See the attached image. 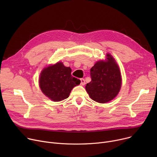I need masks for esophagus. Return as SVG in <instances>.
Returning <instances> with one entry per match:
<instances>
[{
	"label": "esophagus",
	"mask_w": 157,
	"mask_h": 157,
	"mask_svg": "<svg viewBox=\"0 0 157 157\" xmlns=\"http://www.w3.org/2000/svg\"><path fill=\"white\" fill-rule=\"evenodd\" d=\"M81 85L82 86H83V85H85V79H83V78H81Z\"/></svg>",
	"instance_id": "obj_1"
}]
</instances>
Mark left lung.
<instances>
[{
  "mask_svg": "<svg viewBox=\"0 0 157 157\" xmlns=\"http://www.w3.org/2000/svg\"><path fill=\"white\" fill-rule=\"evenodd\" d=\"M106 56L107 60L97 62L90 69L92 80L85 87L90 98L98 103L113 100L121 86V76L117 63L110 54Z\"/></svg>",
  "mask_w": 157,
  "mask_h": 157,
  "instance_id": "obj_1",
  "label": "left lung"
}]
</instances>
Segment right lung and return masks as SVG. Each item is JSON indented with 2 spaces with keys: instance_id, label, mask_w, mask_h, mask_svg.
Returning <instances> with one entry per match:
<instances>
[{
  "instance_id": "1",
  "label": "right lung",
  "mask_w": 157,
  "mask_h": 157,
  "mask_svg": "<svg viewBox=\"0 0 157 157\" xmlns=\"http://www.w3.org/2000/svg\"><path fill=\"white\" fill-rule=\"evenodd\" d=\"M71 71L69 67H65L60 62L45 67L39 79L41 91L54 102L68 98L72 89L81 82L72 76Z\"/></svg>"
}]
</instances>
